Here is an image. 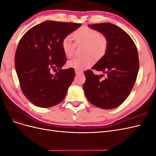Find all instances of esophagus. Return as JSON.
<instances>
[{
	"label": "esophagus",
	"instance_id": "1",
	"mask_svg": "<svg viewBox=\"0 0 156 156\" xmlns=\"http://www.w3.org/2000/svg\"><path fill=\"white\" fill-rule=\"evenodd\" d=\"M83 73L82 71L77 70V69L75 70V74H76V75H78V74H81V73Z\"/></svg>",
	"mask_w": 156,
	"mask_h": 156
}]
</instances>
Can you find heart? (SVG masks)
I'll use <instances>...</instances> for the list:
<instances>
[{
  "label": "heart",
  "mask_w": 156,
  "mask_h": 156,
  "mask_svg": "<svg viewBox=\"0 0 156 156\" xmlns=\"http://www.w3.org/2000/svg\"><path fill=\"white\" fill-rule=\"evenodd\" d=\"M76 44H85L82 57H75L68 62L69 68L76 69L88 68L95 63V58H101L107 53L108 42L104 36L100 34L98 30L87 27H82L75 30L72 34ZM75 43L71 36H66L61 43V48L65 56L72 57L74 53Z\"/></svg>",
  "instance_id": "obj_1"
}]
</instances>
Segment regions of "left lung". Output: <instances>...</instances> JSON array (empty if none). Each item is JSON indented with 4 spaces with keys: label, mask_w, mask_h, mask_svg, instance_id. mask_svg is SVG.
<instances>
[{
    "label": "left lung",
    "mask_w": 156,
    "mask_h": 156,
    "mask_svg": "<svg viewBox=\"0 0 156 156\" xmlns=\"http://www.w3.org/2000/svg\"><path fill=\"white\" fill-rule=\"evenodd\" d=\"M88 27L102 33L108 40L107 53L92 67L107 73V76L101 81V75L99 76L92 70L85 71L83 90L92 105L112 109L126 100L134 86L139 69L137 49L129 34L112 23Z\"/></svg>",
    "instance_id": "left-lung-1"
}]
</instances>
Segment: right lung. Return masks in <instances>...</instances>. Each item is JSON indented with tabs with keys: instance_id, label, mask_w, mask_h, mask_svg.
Returning a JSON list of instances; mask_svg holds the SVG:
<instances>
[{
	"instance_id": "obj_1",
	"label": "right lung",
	"mask_w": 156,
	"mask_h": 156,
	"mask_svg": "<svg viewBox=\"0 0 156 156\" xmlns=\"http://www.w3.org/2000/svg\"><path fill=\"white\" fill-rule=\"evenodd\" d=\"M81 25L47 21L31 28L19 42L15 68L23 93L34 105L51 107L66 97L74 79L75 70L61 69L67 60L61 43ZM56 69L58 73H50Z\"/></svg>"
}]
</instances>
